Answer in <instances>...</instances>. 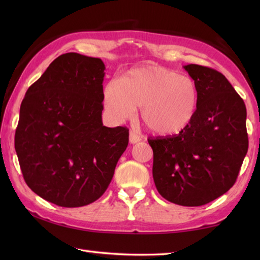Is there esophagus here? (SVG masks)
Masks as SVG:
<instances>
[{"label":"esophagus","mask_w":260,"mask_h":260,"mask_svg":"<svg viewBox=\"0 0 260 260\" xmlns=\"http://www.w3.org/2000/svg\"><path fill=\"white\" fill-rule=\"evenodd\" d=\"M141 136L136 133L134 131H131L129 132V142L132 144H135V143H139L141 141Z\"/></svg>","instance_id":"esophagus-1"}]
</instances>
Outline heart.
Segmentation results:
<instances>
[{
	"label": "heart",
	"mask_w": 260,
	"mask_h": 260,
	"mask_svg": "<svg viewBox=\"0 0 260 260\" xmlns=\"http://www.w3.org/2000/svg\"><path fill=\"white\" fill-rule=\"evenodd\" d=\"M104 102L116 119H125L142 107L145 125L154 133L172 135L183 131L197 112L194 80L174 70L147 66L129 70L120 80H110Z\"/></svg>",
	"instance_id": "1"
}]
</instances>
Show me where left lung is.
Returning a JSON list of instances; mask_svg holds the SVG:
<instances>
[{
    "label": "left lung",
    "mask_w": 260,
    "mask_h": 260,
    "mask_svg": "<svg viewBox=\"0 0 260 260\" xmlns=\"http://www.w3.org/2000/svg\"><path fill=\"white\" fill-rule=\"evenodd\" d=\"M184 69L198 88L194 117L178 135L148 143L159 194L179 206L199 207L224 194L238 178L248 151L247 112L221 73L199 64Z\"/></svg>",
    "instance_id": "8db88e82"
}]
</instances>
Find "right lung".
<instances>
[{
  "label": "right lung",
  "mask_w": 260,
  "mask_h": 260,
  "mask_svg": "<svg viewBox=\"0 0 260 260\" xmlns=\"http://www.w3.org/2000/svg\"><path fill=\"white\" fill-rule=\"evenodd\" d=\"M105 64L69 52L26 90L14 146L25 183L64 208L101 198L128 145V129L103 125Z\"/></svg>",
  "instance_id": "obj_1"
}]
</instances>
